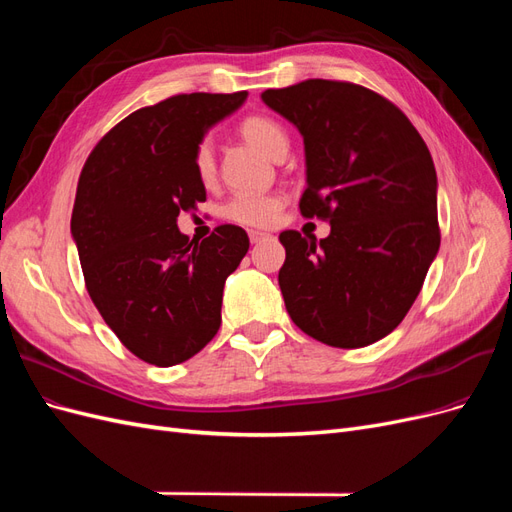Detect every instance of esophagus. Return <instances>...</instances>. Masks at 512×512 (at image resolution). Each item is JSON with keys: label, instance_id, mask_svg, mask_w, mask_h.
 Returning a JSON list of instances; mask_svg holds the SVG:
<instances>
[{"label": "esophagus", "instance_id": "obj_1", "mask_svg": "<svg viewBox=\"0 0 512 512\" xmlns=\"http://www.w3.org/2000/svg\"><path fill=\"white\" fill-rule=\"evenodd\" d=\"M271 235L269 232H262V230H250V241L252 243H260V241H265V239H269Z\"/></svg>", "mask_w": 512, "mask_h": 512}]
</instances>
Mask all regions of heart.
Returning a JSON list of instances; mask_svg holds the SVG:
<instances>
[{"instance_id":"obj_1","label":"heart","mask_w":512,"mask_h":512,"mask_svg":"<svg viewBox=\"0 0 512 512\" xmlns=\"http://www.w3.org/2000/svg\"><path fill=\"white\" fill-rule=\"evenodd\" d=\"M239 134L247 145H252L262 156L275 160L288 151L286 130L271 117L250 115L239 123ZM194 168L203 183L215 179V158L209 141H203L194 151ZM282 198L275 194H237L224 205V218L243 226H269L282 211Z\"/></svg>"}]
</instances>
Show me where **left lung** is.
Returning <instances> with one entry per match:
<instances>
[{"mask_svg": "<svg viewBox=\"0 0 512 512\" xmlns=\"http://www.w3.org/2000/svg\"><path fill=\"white\" fill-rule=\"evenodd\" d=\"M303 136L305 218L331 235H280L277 275L292 322L333 348H363L406 318L440 250L438 177L399 108L367 87L309 79L262 91Z\"/></svg>", "mask_w": 512, "mask_h": 512, "instance_id": "left-lung-1", "label": "left lung"}]
</instances>
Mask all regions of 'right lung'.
<instances>
[{"label":"right lung","mask_w":512,"mask_h":512,"mask_svg":"<svg viewBox=\"0 0 512 512\" xmlns=\"http://www.w3.org/2000/svg\"><path fill=\"white\" fill-rule=\"evenodd\" d=\"M245 98L179 94L138 108L81 170L70 228L85 286L119 342L145 363L177 365L211 342L226 277L250 250L239 226L222 224L200 243L177 228L179 211L207 198L196 147Z\"/></svg>","instance_id":"right-lung-1"}]
</instances>
